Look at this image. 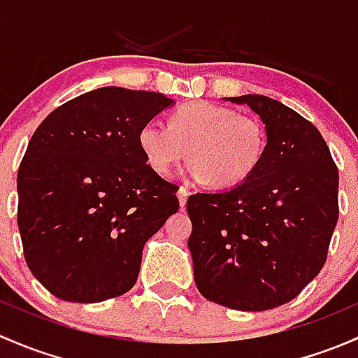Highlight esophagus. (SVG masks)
Segmentation results:
<instances>
[{
  "instance_id": "34e87169",
  "label": "esophagus",
  "mask_w": 358,
  "mask_h": 358,
  "mask_svg": "<svg viewBox=\"0 0 358 358\" xmlns=\"http://www.w3.org/2000/svg\"><path fill=\"white\" fill-rule=\"evenodd\" d=\"M178 196H179V205H180V208H184V206H186L187 196H189V189H187L186 186H180L179 191H178Z\"/></svg>"
}]
</instances>
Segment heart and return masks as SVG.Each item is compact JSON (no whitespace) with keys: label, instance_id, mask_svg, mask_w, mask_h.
Wrapping results in <instances>:
<instances>
[{"label":"heart","instance_id":"b5f03b06","mask_svg":"<svg viewBox=\"0 0 358 358\" xmlns=\"http://www.w3.org/2000/svg\"><path fill=\"white\" fill-rule=\"evenodd\" d=\"M138 145L153 172L167 176L187 157V172L215 189L252 178L265 157L267 134L259 119L210 101L179 106L169 125L143 124Z\"/></svg>","mask_w":358,"mask_h":358}]
</instances>
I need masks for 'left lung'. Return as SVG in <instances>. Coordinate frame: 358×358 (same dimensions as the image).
Segmentation results:
<instances>
[{
	"mask_svg": "<svg viewBox=\"0 0 358 358\" xmlns=\"http://www.w3.org/2000/svg\"><path fill=\"white\" fill-rule=\"evenodd\" d=\"M260 115L265 157L239 186L187 198L194 282L210 301L262 312L324 267L338 222V167L317 127L262 94L229 98Z\"/></svg>",
	"mask_w": 358,
	"mask_h": 358,
	"instance_id": "obj_1",
	"label": "left lung"
}]
</instances>
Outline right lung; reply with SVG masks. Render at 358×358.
Segmentation results:
<instances>
[{"label": "right lung", "mask_w": 358, "mask_h": 358, "mask_svg": "<svg viewBox=\"0 0 358 358\" xmlns=\"http://www.w3.org/2000/svg\"><path fill=\"white\" fill-rule=\"evenodd\" d=\"M174 99L99 87L55 108L17 176L24 257L57 298L96 303L138 281L143 246L179 210V187L146 164L138 132Z\"/></svg>", "instance_id": "obj_1"}]
</instances>
